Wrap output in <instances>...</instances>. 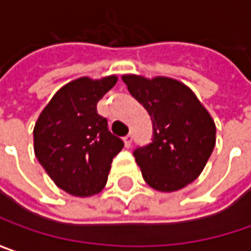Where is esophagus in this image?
Segmentation results:
<instances>
[{"label": "esophagus", "instance_id": "obj_1", "mask_svg": "<svg viewBox=\"0 0 251 251\" xmlns=\"http://www.w3.org/2000/svg\"><path fill=\"white\" fill-rule=\"evenodd\" d=\"M132 140H133V136H132V133H129V135H126V136L124 137V142H125V146H126V147H130V145H132Z\"/></svg>", "mask_w": 251, "mask_h": 251}]
</instances>
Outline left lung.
Instances as JSON below:
<instances>
[{
	"mask_svg": "<svg viewBox=\"0 0 251 251\" xmlns=\"http://www.w3.org/2000/svg\"><path fill=\"white\" fill-rule=\"evenodd\" d=\"M122 80L153 124L151 142L133 151L145 181L171 192L197 180L212 154L216 127L195 94L166 77L124 75Z\"/></svg>",
	"mask_w": 251,
	"mask_h": 251,
	"instance_id": "obj_1",
	"label": "left lung"
}]
</instances>
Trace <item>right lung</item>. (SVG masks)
Instances as JSON below:
<instances>
[{"label": "right lung", "instance_id": "add662e5", "mask_svg": "<svg viewBox=\"0 0 251 251\" xmlns=\"http://www.w3.org/2000/svg\"><path fill=\"white\" fill-rule=\"evenodd\" d=\"M118 78L82 77L54 94L33 129L35 154L54 184L74 197L101 192L122 139L97 112L98 101Z\"/></svg>", "mask_w": 251, "mask_h": 251}]
</instances>
